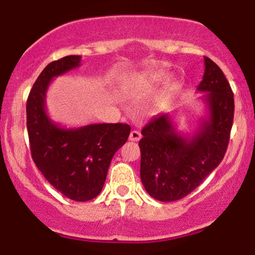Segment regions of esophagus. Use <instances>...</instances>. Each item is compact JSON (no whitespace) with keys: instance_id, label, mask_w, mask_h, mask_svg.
Returning a JSON list of instances; mask_svg holds the SVG:
<instances>
[{"instance_id":"obj_1","label":"esophagus","mask_w":255,"mask_h":255,"mask_svg":"<svg viewBox=\"0 0 255 255\" xmlns=\"http://www.w3.org/2000/svg\"><path fill=\"white\" fill-rule=\"evenodd\" d=\"M141 137H142L141 132L137 131V130H131L130 131V135H129V139H130V141H134V142L139 141V139H141Z\"/></svg>"}]
</instances>
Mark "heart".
Returning <instances> with one entry per match:
<instances>
[{
  "mask_svg": "<svg viewBox=\"0 0 255 255\" xmlns=\"http://www.w3.org/2000/svg\"><path fill=\"white\" fill-rule=\"evenodd\" d=\"M165 78H166V76H165V75L157 74V75H155V76L151 78V83H159V82H163Z\"/></svg>",
  "mask_w": 255,
  "mask_h": 255,
  "instance_id": "obj_1",
  "label": "heart"
}]
</instances>
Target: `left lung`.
Instances as JSON below:
<instances>
[{"label":"left lung","mask_w":255,"mask_h":255,"mask_svg":"<svg viewBox=\"0 0 255 255\" xmlns=\"http://www.w3.org/2000/svg\"><path fill=\"white\" fill-rule=\"evenodd\" d=\"M203 80L198 90L208 109L191 138L175 129L170 114L153 117L142 129L141 180L145 191L162 202L177 201L194 191L216 168L230 139L235 100L223 71L204 56Z\"/></svg>","instance_id":"obj_1"}]
</instances>
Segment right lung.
<instances>
[{
    "label": "right lung",
    "mask_w": 255,
    "mask_h": 255,
    "mask_svg": "<svg viewBox=\"0 0 255 255\" xmlns=\"http://www.w3.org/2000/svg\"><path fill=\"white\" fill-rule=\"evenodd\" d=\"M81 63V56L53 61L39 75L26 102V127L32 159L49 184L74 201H89L102 192L114 153L127 142V124H95L66 129L46 113L51 81Z\"/></svg>",
    "instance_id": "right-lung-1"
}]
</instances>
